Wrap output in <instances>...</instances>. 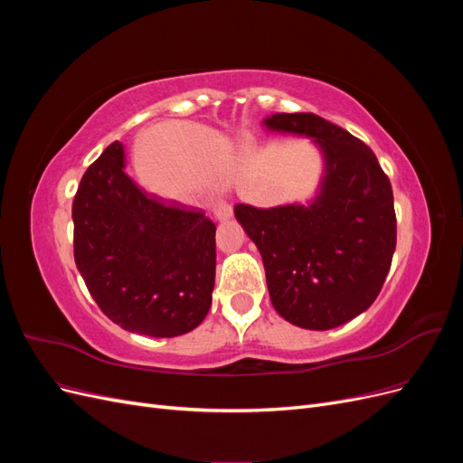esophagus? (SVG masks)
Returning <instances> with one entry per match:
<instances>
[{
	"instance_id": "34e87169",
	"label": "esophagus",
	"mask_w": 463,
	"mask_h": 463,
	"mask_svg": "<svg viewBox=\"0 0 463 463\" xmlns=\"http://www.w3.org/2000/svg\"><path fill=\"white\" fill-rule=\"evenodd\" d=\"M213 213H214V216L218 218V220H230L232 216H233V208H232V204H228L226 201H216L214 204H213Z\"/></svg>"
}]
</instances>
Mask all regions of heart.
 Listing matches in <instances>:
<instances>
[{
  "label": "heart",
  "mask_w": 463,
  "mask_h": 463,
  "mask_svg": "<svg viewBox=\"0 0 463 463\" xmlns=\"http://www.w3.org/2000/svg\"><path fill=\"white\" fill-rule=\"evenodd\" d=\"M235 162V150L226 137L185 125L177 129V164L162 158L165 172L154 187L167 193H187L193 185H220L233 174Z\"/></svg>",
  "instance_id": "1"
}]
</instances>
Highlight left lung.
I'll return each mask as SVG.
<instances>
[{
  "label": "left lung",
  "mask_w": 463,
  "mask_h": 463,
  "mask_svg": "<svg viewBox=\"0 0 463 463\" xmlns=\"http://www.w3.org/2000/svg\"><path fill=\"white\" fill-rule=\"evenodd\" d=\"M269 131L309 137L322 156L317 194L305 204H237V222L262 257L278 315L330 330L367 311L396 250L394 194L374 152L315 114H272Z\"/></svg>",
  "instance_id": "left-lung-1"
}]
</instances>
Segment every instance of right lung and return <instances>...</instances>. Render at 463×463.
I'll return each instance as SVG.
<instances>
[{
    "instance_id": "obj_1",
    "label": "right lung",
    "mask_w": 463,
    "mask_h": 463,
    "mask_svg": "<svg viewBox=\"0 0 463 463\" xmlns=\"http://www.w3.org/2000/svg\"><path fill=\"white\" fill-rule=\"evenodd\" d=\"M73 223L77 269L109 320L152 338L204 320L216 276L214 222L146 197L125 174L119 141L82 175Z\"/></svg>"
}]
</instances>
